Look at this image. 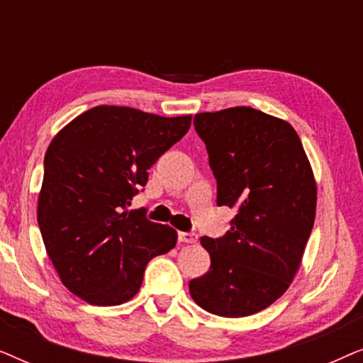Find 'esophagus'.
<instances>
[{
  "label": "esophagus",
  "instance_id": "34e87169",
  "mask_svg": "<svg viewBox=\"0 0 363 363\" xmlns=\"http://www.w3.org/2000/svg\"><path fill=\"white\" fill-rule=\"evenodd\" d=\"M178 241L180 242H188V245H193V242L198 241V236L195 233H178Z\"/></svg>",
  "mask_w": 363,
  "mask_h": 363
}]
</instances>
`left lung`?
<instances>
[{
    "label": "left lung",
    "mask_w": 363,
    "mask_h": 363,
    "mask_svg": "<svg viewBox=\"0 0 363 363\" xmlns=\"http://www.w3.org/2000/svg\"><path fill=\"white\" fill-rule=\"evenodd\" d=\"M218 183L216 203L236 208L231 230L203 236L206 274L190 281L201 309L221 317L256 314L287 291L315 220L317 183L289 122L251 107L195 116Z\"/></svg>",
    "instance_id": "1"
}]
</instances>
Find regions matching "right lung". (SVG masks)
Listing matches in <instances>:
<instances>
[{
    "instance_id": "add662e5",
    "label": "right lung",
    "mask_w": 363,
    "mask_h": 363,
    "mask_svg": "<svg viewBox=\"0 0 363 363\" xmlns=\"http://www.w3.org/2000/svg\"><path fill=\"white\" fill-rule=\"evenodd\" d=\"M191 125L132 107L97 106L49 143L38 223L59 279L92 306H118L142 286L148 261L177 245V231L128 210L148 170Z\"/></svg>"
}]
</instances>
